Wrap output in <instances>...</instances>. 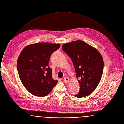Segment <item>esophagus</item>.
<instances>
[{
	"mask_svg": "<svg viewBox=\"0 0 124 124\" xmlns=\"http://www.w3.org/2000/svg\"><path fill=\"white\" fill-rule=\"evenodd\" d=\"M63 80L65 83H69L70 79H69V78L68 77H64Z\"/></svg>",
	"mask_w": 124,
	"mask_h": 124,
	"instance_id": "obj_1",
	"label": "esophagus"
}]
</instances>
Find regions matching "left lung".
I'll use <instances>...</instances> for the list:
<instances>
[{
  "instance_id": "left-lung-1",
  "label": "left lung",
  "mask_w": 124,
  "mask_h": 124,
  "mask_svg": "<svg viewBox=\"0 0 124 124\" xmlns=\"http://www.w3.org/2000/svg\"><path fill=\"white\" fill-rule=\"evenodd\" d=\"M62 50L70 57L74 66L80 85L76 97L81 98L90 94L98 86L103 70V60L99 51L81 40L63 45Z\"/></svg>"
}]
</instances>
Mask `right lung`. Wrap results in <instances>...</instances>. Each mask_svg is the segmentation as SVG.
Masks as SVG:
<instances>
[{
	"label": "right lung",
	"mask_w": 124,
	"mask_h": 124,
	"mask_svg": "<svg viewBox=\"0 0 124 124\" xmlns=\"http://www.w3.org/2000/svg\"><path fill=\"white\" fill-rule=\"evenodd\" d=\"M60 47L59 44L39 43L28 45L20 53L17 62L19 78L34 95H47L58 83L52 78L48 63L52 54Z\"/></svg>",
	"instance_id": "1"
}]
</instances>
